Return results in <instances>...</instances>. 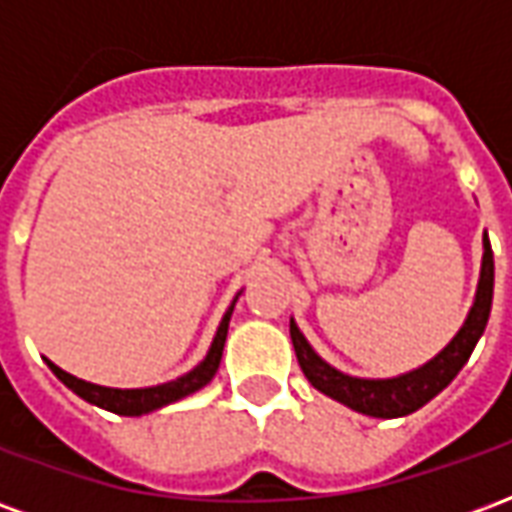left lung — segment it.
<instances>
[{
    "label": "left lung",
    "instance_id": "8db88e82",
    "mask_svg": "<svg viewBox=\"0 0 512 512\" xmlns=\"http://www.w3.org/2000/svg\"><path fill=\"white\" fill-rule=\"evenodd\" d=\"M483 249V271H480V285H477L472 312H469L461 332L452 337V343L436 359H430L428 365L411 370L406 376L384 378V381L351 378L340 370H334L332 365H326L321 356L312 351L310 343L304 340L299 326L290 321V340L296 348L301 373L318 392L329 395L343 406L354 408L359 414H367V417H406L411 411L425 406L461 373V367L469 362L480 334L485 332V323L491 315V299H494V252H491L488 235L483 238Z\"/></svg>",
    "mask_w": 512,
    "mask_h": 512
}]
</instances>
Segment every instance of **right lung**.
I'll return each mask as SVG.
<instances>
[{"label": "right lung", "mask_w": 512, "mask_h": 512, "mask_svg": "<svg viewBox=\"0 0 512 512\" xmlns=\"http://www.w3.org/2000/svg\"><path fill=\"white\" fill-rule=\"evenodd\" d=\"M235 301L230 304V310L224 312L222 323H219V332L213 337V345L208 356L202 359L200 365L194 367L191 373L180 376L178 381H169V384L161 386H150V389H109V386H98V384H87L82 378L71 376L65 373L60 367L49 362L51 373L60 378L62 384L73 389L76 395L84 397L87 403L93 406H101L106 411H115V414H123V417H139V414H147V411H156V408L167 406V403H175L180 397L191 395L197 392L202 386L208 384L216 370H219V362H222V351H224V340H227V326H230V315H233Z\"/></svg>", "instance_id": "1"}]
</instances>
